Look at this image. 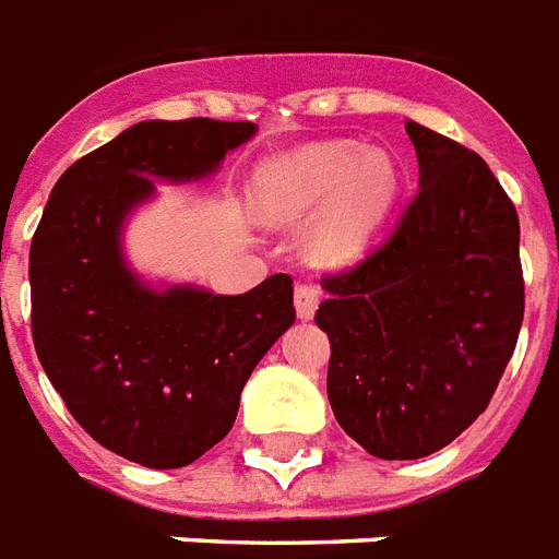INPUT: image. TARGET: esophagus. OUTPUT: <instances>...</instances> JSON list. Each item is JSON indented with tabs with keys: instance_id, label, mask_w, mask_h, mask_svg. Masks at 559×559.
Segmentation results:
<instances>
[{
	"instance_id": "esophagus-1",
	"label": "esophagus",
	"mask_w": 559,
	"mask_h": 559,
	"mask_svg": "<svg viewBox=\"0 0 559 559\" xmlns=\"http://www.w3.org/2000/svg\"><path fill=\"white\" fill-rule=\"evenodd\" d=\"M319 310V287L316 284H295V312L298 319L310 321Z\"/></svg>"
}]
</instances>
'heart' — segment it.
Here are the masks:
<instances>
[{"label": "heart", "instance_id": "1", "mask_svg": "<svg viewBox=\"0 0 559 559\" xmlns=\"http://www.w3.org/2000/svg\"><path fill=\"white\" fill-rule=\"evenodd\" d=\"M396 192L393 157L379 148L365 152L350 140L278 154L255 175V203L272 221H301L331 203L310 238V255L321 266L358 261Z\"/></svg>", "mask_w": 559, "mask_h": 559}]
</instances>
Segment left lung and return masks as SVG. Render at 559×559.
<instances>
[{
  "label": "left lung",
  "instance_id": "obj_1",
  "mask_svg": "<svg viewBox=\"0 0 559 559\" xmlns=\"http://www.w3.org/2000/svg\"><path fill=\"white\" fill-rule=\"evenodd\" d=\"M419 192L393 233L324 275L335 419L379 460L442 451L488 407L523 326L520 217L488 163L407 120Z\"/></svg>",
  "mask_w": 559,
  "mask_h": 559
}]
</instances>
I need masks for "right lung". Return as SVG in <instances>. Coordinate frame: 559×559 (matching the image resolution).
<instances>
[{
    "label": "right lung",
    "instance_id": "add662e5",
    "mask_svg": "<svg viewBox=\"0 0 559 559\" xmlns=\"http://www.w3.org/2000/svg\"><path fill=\"white\" fill-rule=\"evenodd\" d=\"M255 122L146 120L68 166L31 240V330L51 384L91 439L146 468H183L233 430L240 390L295 321L293 278L243 295L157 293L120 233L160 180H201Z\"/></svg>",
    "mask_w": 559,
    "mask_h": 559
}]
</instances>
